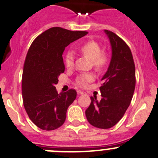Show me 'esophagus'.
I'll return each mask as SVG.
<instances>
[{
  "mask_svg": "<svg viewBox=\"0 0 158 158\" xmlns=\"http://www.w3.org/2000/svg\"><path fill=\"white\" fill-rule=\"evenodd\" d=\"M77 92L78 94H85V93L84 92V91H77Z\"/></svg>",
  "mask_w": 158,
  "mask_h": 158,
  "instance_id": "1",
  "label": "esophagus"
}]
</instances>
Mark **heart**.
<instances>
[{
  "label": "heart",
  "mask_w": 158,
  "mask_h": 158,
  "mask_svg": "<svg viewBox=\"0 0 158 158\" xmlns=\"http://www.w3.org/2000/svg\"><path fill=\"white\" fill-rule=\"evenodd\" d=\"M80 50L82 53L87 56L92 60L94 67L98 69L102 68L107 62V58L104 54H102V49L98 43L94 41H88L81 45ZM74 64V56L73 52H68L65 57V64L68 68H72ZM94 79V76L91 73L81 75L76 79V84L80 87H86L89 82Z\"/></svg>",
  "instance_id": "obj_1"
}]
</instances>
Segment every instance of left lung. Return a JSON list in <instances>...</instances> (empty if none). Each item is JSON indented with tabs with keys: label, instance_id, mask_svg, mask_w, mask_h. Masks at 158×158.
<instances>
[{
	"label": "left lung",
	"instance_id": "left-lung-1",
	"mask_svg": "<svg viewBox=\"0 0 158 158\" xmlns=\"http://www.w3.org/2000/svg\"><path fill=\"white\" fill-rule=\"evenodd\" d=\"M110 42L112 56L107 71L101 79L102 99L91 97L85 111L93 127L109 129L123 118L130 106L136 85L135 65L130 49L115 33L104 30Z\"/></svg>",
	"mask_w": 158,
	"mask_h": 158
}]
</instances>
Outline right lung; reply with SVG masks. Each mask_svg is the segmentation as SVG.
<instances>
[{"label":"right lung","instance_id":"obj_1","mask_svg":"<svg viewBox=\"0 0 158 158\" xmlns=\"http://www.w3.org/2000/svg\"><path fill=\"white\" fill-rule=\"evenodd\" d=\"M87 34L53 27L39 35L28 49L22 73L23 104L31 122L42 130H56L65 122L77 92L70 89L58 94L56 89L65 70L62 55L70 43Z\"/></svg>","mask_w":158,"mask_h":158}]
</instances>
